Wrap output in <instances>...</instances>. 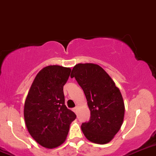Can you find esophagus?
Wrapping results in <instances>:
<instances>
[{
    "mask_svg": "<svg viewBox=\"0 0 156 156\" xmlns=\"http://www.w3.org/2000/svg\"><path fill=\"white\" fill-rule=\"evenodd\" d=\"M78 106H76V107H75L73 108V112L75 113H77V112H78Z\"/></svg>",
    "mask_w": 156,
    "mask_h": 156,
    "instance_id": "1",
    "label": "esophagus"
}]
</instances>
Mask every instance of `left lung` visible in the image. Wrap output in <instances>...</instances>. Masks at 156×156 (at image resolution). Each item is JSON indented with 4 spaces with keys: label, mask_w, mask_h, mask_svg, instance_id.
I'll return each instance as SVG.
<instances>
[{
    "label": "left lung",
    "mask_w": 156,
    "mask_h": 156,
    "mask_svg": "<svg viewBox=\"0 0 156 156\" xmlns=\"http://www.w3.org/2000/svg\"><path fill=\"white\" fill-rule=\"evenodd\" d=\"M74 77L84 90L90 111V121L81 125L83 133L94 144H108L123 124L125 108L120 90L97 64H77L71 74Z\"/></svg>",
    "instance_id": "left-lung-1"
}]
</instances>
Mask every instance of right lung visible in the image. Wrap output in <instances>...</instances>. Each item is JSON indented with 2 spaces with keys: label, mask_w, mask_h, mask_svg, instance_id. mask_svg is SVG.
<instances>
[{
  "label": "right lung",
  "mask_w": 156,
  "mask_h": 156,
  "mask_svg": "<svg viewBox=\"0 0 156 156\" xmlns=\"http://www.w3.org/2000/svg\"><path fill=\"white\" fill-rule=\"evenodd\" d=\"M71 69L48 66L36 75L24 105L25 123L33 139L53 149L66 141L76 115L65 105L63 86Z\"/></svg>",
  "instance_id": "right-lung-1"
}]
</instances>
